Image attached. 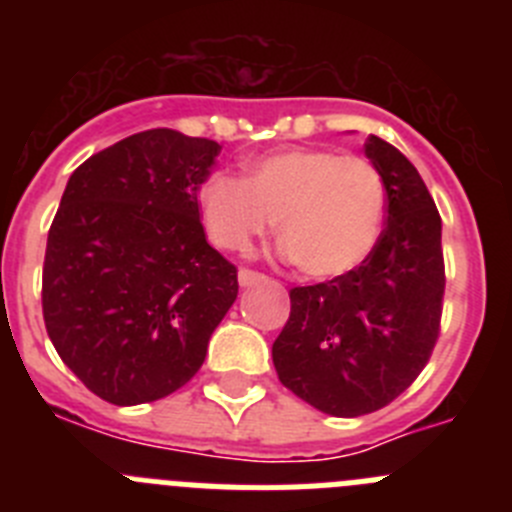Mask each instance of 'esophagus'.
<instances>
[{"label": "esophagus", "instance_id": "esophagus-1", "mask_svg": "<svg viewBox=\"0 0 512 512\" xmlns=\"http://www.w3.org/2000/svg\"><path fill=\"white\" fill-rule=\"evenodd\" d=\"M238 282H241V287H253V284L266 282V277L253 269H241L238 271Z\"/></svg>", "mask_w": 512, "mask_h": 512}]
</instances>
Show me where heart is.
Segmentation results:
<instances>
[{"label":"heart","mask_w":512,"mask_h":512,"mask_svg":"<svg viewBox=\"0 0 512 512\" xmlns=\"http://www.w3.org/2000/svg\"><path fill=\"white\" fill-rule=\"evenodd\" d=\"M200 212L217 246L246 251L277 220V238L307 277H341L374 251L387 187L372 161L330 148H287L253 158L246 176L212 174Z\"/></svg>","instance_id":"1"}]
</instances>
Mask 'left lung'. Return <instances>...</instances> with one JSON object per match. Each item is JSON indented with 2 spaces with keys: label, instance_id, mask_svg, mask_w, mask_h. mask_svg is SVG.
Masks as SVG:
<instances>
[{
  "label": "left lung",
  "instance_id": "1",
  "mask_svg": "<svg viewBox=\"0 0 512 512\" xmlns=\"http://www.w3.org/2000/svg\"><path fill=\"white\" fill-rule=\"evenodd\" d=\"M366 158L387 187V228L354 271L295 287L271 346L279 382L325 415L359 418L390 405L431 359L441 323V215L418 169L369 135Z\"/></svg>",
  "mask_w": 512,
  "mask_h": 512
}]
</instances>
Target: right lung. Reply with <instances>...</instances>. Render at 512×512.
<instances>
[{"mask_svg":"<svg viewBox=\"0 0 512 512\" xmlns=\"http://www.w3.org/2000/svg\"><path fill=\"white\" fill-rule=\"evenodd\" d=\"M217 153L215 140L146 130L94 153L66 184L45 248V330L112 405L184 387L238 297V271L207 243L197 205Z\"/></svg>","mask_w":512,"mask_h":512,"instance_id":"1","label":"right lung"}]
</instances>
